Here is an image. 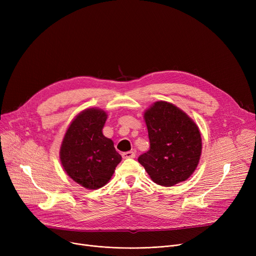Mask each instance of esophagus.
<instances>
[{"mask_svg":"<svg viewBox=\"0 0 256 256\" xmlns=\"http://www.w3.org/2000/svg\"><path fill=\"white\" fill-rule=\"evenodd\" d=\"M136 156V154L134 152H126L122 154V158H134Z\"/></svg>","mask_w":256,"mask_h":256,"instance_id":"1","label":"esophagus"}]
</instances>
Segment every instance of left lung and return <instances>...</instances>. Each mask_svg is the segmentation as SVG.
<instances>
[{
  "label": "left lung",
  "mask_w": 256,
  "mask_h": 256,
  "mask_svg": "<svg viewBox=\"0 0 256 256\" xmlns=\"http://www.w3.org/2000/svg\"><path fill=\"white\" fill-rule=\"evenodd\" d=\"M150 150L138 162L152 180L172 186L186 180L196 170L202 150V140L195 121L176 104L154 102L144 112Z\"/></svg>",
  "instance_id": "obj_1"
}]
</instances>
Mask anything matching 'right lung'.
<instances>
[{
    "label": "right lung",
    "instance_id": "right-lung-1",
    "mask_svg": "<svg viewBox=\"0 0 256 256\" xmlns=\"http://www.w3.org/2000/svg\"><path fill=\"white\" fill-rule=\"evenodd\" d=\"M108 118L100 108L80 112L66 130L60 147L61 165L74 182L89 190L109 182L121 156L114 142L104 136Z\"/></svg>",
    "mask_w": 256,
    "mask_h": 256
}]
</instances>
